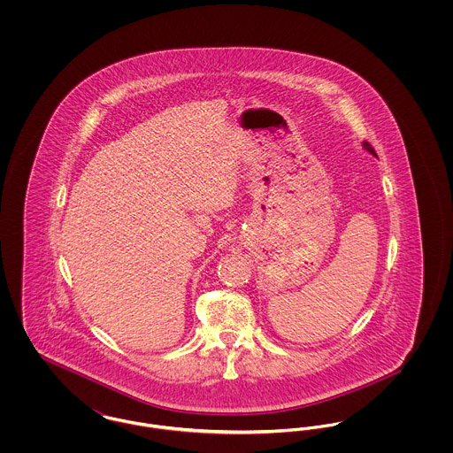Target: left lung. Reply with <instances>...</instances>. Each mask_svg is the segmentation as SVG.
Returning <instances> with one entry per match:
<instances>
[{"label": "left lung", "instance_id": "8db88e82", "mask_svg": "<svg viewBox=\"0 0 453 453\" xmlns=\"http://www.w3.org/2000/svg\"><path fill=\"white\" fill-rule=\"evenodd\" d=\"M364 148H365L366 151L370 152V154H373V156H377V152L373 151V148L366 142V141H364Z\"/></svg>", "mask_w": 453, "mask_h": 453}]
</instances>
